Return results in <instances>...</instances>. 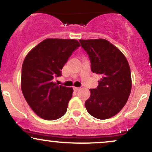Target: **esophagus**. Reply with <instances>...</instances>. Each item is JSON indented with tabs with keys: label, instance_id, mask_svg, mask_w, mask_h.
I'll return each mask as SVG.
<instances>
[{
	"label": "esophagus",
	"instance_id": "esophagus-1",
	"mask_svg": "<svg viewBox=\"0 0 152 152\" xmlns=\"http://www.w3.org/2000/svg\"><path fill=\"white\" fill-rule=\"evenodd\" d=\"M79 89H80V88H79V87H76V86H73V90H74L75 91H79Z\"/></svg>",
	"mask_w": 152,
	"mask_h": 152
}]
</instances>
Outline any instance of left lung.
I'll return each mask as SVG.
<instances>
[{"mask_svg": "<svg viewBox=\"0 0 152 152\" xmlns=\"http://www.w3.org/2000/svg\"><path fill=\"white\" fill-rule=\"evenodd\" d=\"M86 52L93 73L102 76L96 89H90L85 102L86 110L97 119L110 118L127 102L132 81L129 64L122 52L104 39H80Z\"/></svg>", "mask_w": 152, "mask_h": 152, "instance_id": "obj_1", "label": "left lung"}]
</instances>
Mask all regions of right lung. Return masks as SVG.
<instances>
[{
    "label": "right lung",
    "instance_id": "add662e5",
    "mask_svg": "<svg viewBox=\"0 0 152 152\" xmlns=\"http://www.w3.org/2000/svg\"><path fill=\"white\" fill-rule=\"evenodd\" d=\"M80 46L74 39H46L26 55L21 68V87L26 102L38 116L48 121L65 115L73 88L58 85L54 77Z\"/></svg>",
    "mask_w": 152,
    "mask_h": 152
}]
</instances>
